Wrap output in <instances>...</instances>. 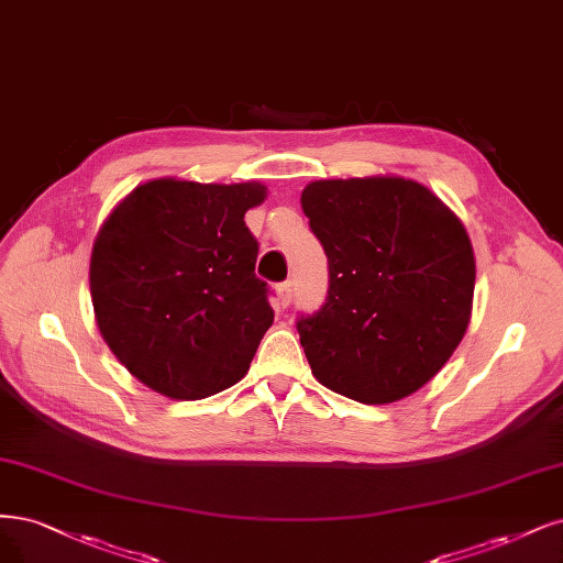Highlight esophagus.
<instances>
[{"instance_id": "esophagus-1", "label": "esophagus", "mask_w": 563, "mask_h": 563, "mask_svg": "<svg viewBox=\"0 0 563 563\" xmlns=\"http://www.w3.org/2000/svg\"><path fill=\"white\" fill-rule=\"evenodd\" d=\"M290 296H294V290H290V282L279 284V288H277V305L282 309H286L290 305Z\"/></svg>"}]
</instances>
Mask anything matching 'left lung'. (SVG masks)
<instances>
[{"mask_svg":"<svg viewBox=\"0 0 563 563\" xmlns=\"http://www.w3.org/2000/svg\"><path fill=\"white\" fill-rule=\"evenodd\" d=\"M300 205L331 273L325 305L298 321L312 375L365 405L412 396L468 331L466 225L429 186L398 174L319 179Z\"/></svg>","mask_w":563,"mask_h":563,"instance_id":"8db88e82","label":"left lung"}]
</instances>
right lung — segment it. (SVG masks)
<instances>
[{
  "mask_svg": "<svg viewBox=\"0 0 563 563\" xmlns=\"http://www.w3.org/2000/svg\"><path fill=\"white\" fill-rule=\"evenodd\" d=\"M267 186L161 177L111 209L90 254L100 335L132 377L172 400L238 384L275 321L244 223Z\"/></svg>",
  "mask_w": 563,
  "mask_h": 563,
  "instance_id": "1",
  "label": "right lung"
}]
</instances>
